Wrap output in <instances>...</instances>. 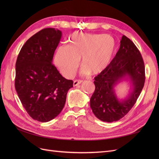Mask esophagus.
Returning <instances> with one entry per match:
<instances>
[{
  "instance_id": "obj_1",
  "label": "esophagus",
  "mask_w": 159,
  "mask_h": 159,
  "mask_svg": "<svg viewBox=\"0 0 159 159\" xmlns=\"http://www.w3.org/2000/svg\"><path fill=\"white\" fill-rule=\"evenodd\" d=\"M82 80H76L74 81V86H77L80 85L81 82H82Z\"/></svg>"
}]
</instances>
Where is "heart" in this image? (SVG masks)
Wrapping results in <instances>:
<instances>
[{
	"label": "heart",
	"instance_id": "heart-1",
	"mask_svg": "<svg viewBox=\"0 0 159 159\" xmlns=\"http://www.w3.org/2000/svg\"><path fill=\"white\" fill-rule=\"evenodd\" d=\"M116 50V42L110 35L75 32L69 45L60 46L56 52L54 64L66 78L73 75L81 58L82 73L97 75L109 66Z\"/></svg>",
	"mask_w": 159,
	"mask_h": 159
}]
</instances>
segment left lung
<instances>
[{"label":"left lung","instance_id":"left-lung-1","mask_svg":"<svg viewBox=\"0 0 159 159\" xmlns=\"http://www.w3.org/2000/svg\"><path fill=\"white\" fill-rule=\"evenodd\" d=\"M125 76L131 81L132 91L126 99L119 101L114 87ZM94 79L95 89L90 99V107L96 117L108 123L123 118L135 104L145 81L142 56L129 38L122 36L115 57L106 70Z\"/></svg>","mask_w":159,"mask_h":159}]
</instances>
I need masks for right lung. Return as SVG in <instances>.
<instances>
[{
    "label": "right lung",
    "mask_w": 159,
    "mask_h": 159,
    "mask_svg": "<svg viewBox=\"0 0 159 159\" xmlns=\"http://www.w3.org/2000/svg\"><path fill=\"white\" fill-rule=\"evenodd\" d=\"M61 37L60 30L46 28L23 45L16 62L15 89L28 115L40 122L51 121L63 109L73 81L52 64Z\"/></svg>",
    "instance_id": "add662e5"
}]
</instances>
